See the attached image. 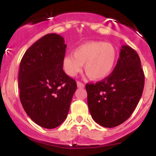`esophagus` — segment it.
I'll return each mask as SVG.
<instances>
[{
  "label": "esophagus",
  "instance_id": "1",
  "mask_svg": "<svg viewBox=\"0 0 156 156\" xmlns=\"http://www.w3.org/2000/svg\"><path fill=\"white\" fill-rule=\"evenodd\" d=\"M77 87H78V88H83L84 84L83 83H81V82L78 81L77 82Z\"/></svg>",
  "mask_w": 156,
  "mask_h": 156
}]
</instances>
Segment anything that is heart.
Segmentation results:
<instances>
[{"instance_id":"obj_1","label":"heart","mask_w":156,"mask_h":156,"mask_svg":"<svg viewBox=\"0 0 156 156\" xmlns=\"http://www.w3.org/2000/svg\"><path fill=\"white\" fill-rule=\"evenodd\" d=\"M117 58V49L112 44L92 41L77 47L73 55L64 56L62 65L66 74L74 77L81 71L84 64V71L89 79L101 80L112 73Z\"/></svg>"}]
</instances>
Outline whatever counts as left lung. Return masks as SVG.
<instances>
[{
  "label": "left lung",
  "instance_id": "1",
  "mask_svg": "<svg viewBox=\"0 0 156 156\" xmlns=\"http://www.w3.org/2000/svg\"><path fill=\"white\" fill-rule=\"evenodd\" d=\"M144 74L138 53L122 45L117 65L105 79L87 83V102L91 116L98 124L114 128L126 121L140 100Z\"/></svg>",
  "mask_w": 156,
  "mask_h": 156
}]
</instances>
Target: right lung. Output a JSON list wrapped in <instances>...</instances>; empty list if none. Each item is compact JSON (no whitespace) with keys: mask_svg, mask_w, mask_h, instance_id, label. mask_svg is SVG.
Masks as SVG:
<instances>
[{"mask_svg":"<svg viewBox=\"0 0 156 156\" xmlns=\"http://www.w3.org/2000/svg\"><path fill=\"white\" fill-rule=\"evenodd\" d=\"M67 45L62 36L48 34L23 55L20 66V99L36 124L52 129L67 117L77 89L76 80L63 70Z\"/></svg>","mask_w":156,"mask_h":156,"instance_id":"right-lung-1","label":"right lung"}]
</instances>
